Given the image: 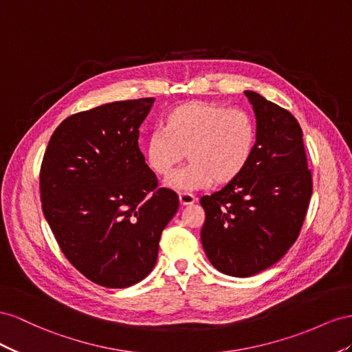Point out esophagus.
<instances>
[{
  "instance_id": "esophagus-1",
  "label": "esophagus",
  "mask_w": 352,
  "mask_h": 352,
  "mask_svg": "<svg viewBox=\"0 0 352 352\" xmlns=\"http://www.w3.org/2000/svg\"><path fill=\"white\" fill-rule=\"evenodd\" d=\"M178 199H179V204H182L183 206L192 205V204L196 202V197L193 195H190V193H179Z\"/></svg>"
}]
</instances>
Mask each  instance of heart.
I'll return each mask as SVG.
<instances>
[{
    "label": "heart",
    "instance_id": "heart-1",
    "mask_svg": "<svg viewBox=\"0 0 352 352\" xmlns=\"http://www.w3.org/2000/svg\"><path fill=\"white\" fill-rule=\"evenodd\" d=\"M256 138L255 120L243 110L188 102L169 110L162 129L148 135L143 150L147 166L157 177L169 175L187 153L190 164L170 175L165 187L196 192L215 182H236L254 159Z\"/></svg>",
    "mask_w": 352,
    "mask_h": 352
}]
</instances>
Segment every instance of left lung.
<instances>
[{"mask_svg": "<svg viewBox=\"0 0 352 352\" xmlns=\"http://www.w3.org/2000/svg\"><path fill=\"white\" fill-rule=\"evenodd\" d=\"M256 119V148L245 173L200 199V239L218 271L250 277L282 258L295 243L313 193L302 129L287 110L245 91Z\"/></svg>", "mask_w": 352, "mask_h": 352, "instance_id": "1", "label": "left lung"}]
</instances>
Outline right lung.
Returning a JSON list of instances; mask_svg holds the SVG:
<instances>
[{
    "label": "right lung",
    "instance_id": "right-lung-1",
    "mask_svg": "<svg viewBox=\"0 0 352 352\" xmlns=\"http://www.w3.org/2000/svg\"><path fill=\"white\" fill-rule=\"evenodd\" d=\"M153 98L107 103L69 116L50 138L39 187L60 249L79 273L113 289L153 270L178 196L156 188L138 148Z\"/></svg>",
    "mask_w": 352,
    "mask_h": 352
}]
</instances>
